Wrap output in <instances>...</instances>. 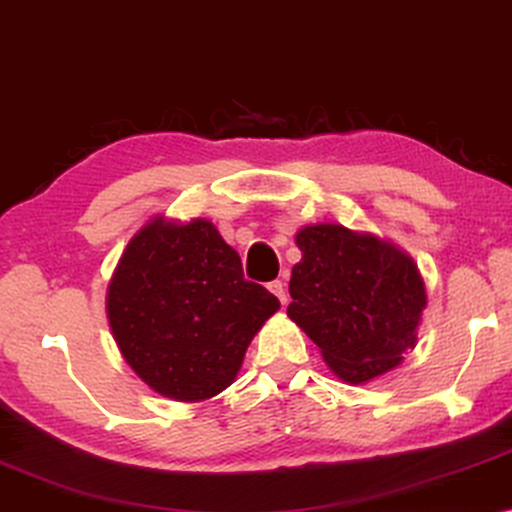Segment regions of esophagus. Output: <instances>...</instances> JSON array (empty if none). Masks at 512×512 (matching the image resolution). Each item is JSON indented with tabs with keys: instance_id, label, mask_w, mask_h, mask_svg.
I'll return each instance as SVG.
<instances>
[{
	"instance_id": "obj_1",
	"label": "esophagus",
	"mask_w": 512,
	"mask_h": 512,
	"mask_svg": "<svg viewBox=\"0 0 512 512\" xmlns=\"http://www.w3.org/2000/svg\"><path fill=\"white\" fill-rule=\"evenodd\" d=\"M270 293H275V296L279 298V303L286 305V289H284V282H279V279H275V282L268 284Z\"/></svg>"
}]
</instances>
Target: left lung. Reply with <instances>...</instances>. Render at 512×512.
I'll list each match as a JSON object with an SVG mask.
<instances>
[{
	"instance_id": "8db88e82",
	"label": "left lung",
	"mask_w": 512,
	"mask_h": 512,
	"mask_svg": "<svg viewBox=\"0 0 512 512\" xmlns=\"http://www.w3.org/2000/svg\"><path fill=\"white\" fill-rule=\"evenodd\" d=\"M291 270L286 314L310 335L340 380L361 384L417 345L426 307L417 265L394 244L342 226H307Z\"/></svg>"
}]
</instances>
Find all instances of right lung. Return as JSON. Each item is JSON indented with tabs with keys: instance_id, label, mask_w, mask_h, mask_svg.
<instances>
[{
	"instance_id": "add662e5",
	"label": "right lung",
	"mask_w": 512,
	"mask_h": 512,
	"mask_svg": "<svg viewBox=\"0 0 512 512\" xmlns=\"http://www.w3.org/2000/svg\"><path fill=\"white\" fill-rule=\"evenodd\" d=\"M279 310L212 223L156 219L132 237L111 277L109 326L123 359L177 401L230 387L249 342Z\"/></svg>"
}]
</instances>
